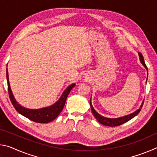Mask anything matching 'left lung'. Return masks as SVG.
Here are the masks:
<instances>
[{
	"label": "left lung",
	"instance_id": "obj_1",
	"mask_svg": "<svg viewBox=\"0 0 157 157\" xmlns=\"http://www.w3.org/2000/svg\"><path fill=\"white\" fill-rule=\"evenodd\" d=\"M138 54H139L140 63H142L143 66H144V67L145 68L146 70H147V77H148V69H147V66L145 65L144 58H143V56L140 52H138ZM147 79H146V82H147ZM143 102H144V100L143 101L142 104H141V105L140 106L139 109H137L136 111H134V112L132 113L128 114V115H126V116H122V117H119V118H107V117L102 116V115H100V114L98 113L97 111L94 109V108L93 107V105H92V103H91V100H90V106H91V109L93 114H94L95 118L97 119L98 121L100 123H101L102 124H104V125H106V126L116 127V126H119L122 124L126 123V122L130 121L131 119L134 118V117L136 116L137 114L140 112V111L141 110V108L143 107Z\"/></svg>",
	"mask_w": 157,
	"mask_h": 157
}]
</instances>
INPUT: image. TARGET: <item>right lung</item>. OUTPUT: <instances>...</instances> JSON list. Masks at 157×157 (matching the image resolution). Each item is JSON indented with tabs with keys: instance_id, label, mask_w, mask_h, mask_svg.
<instances>
[{
	"instance_id": "add662e5",
	"label": "right lung",
	"mask_w": 157,
	"mask_h": 157,
	"mask_svg": "<svg viewBox=\"0 0 157 157\" xmlns=\"http://www.w3.org/2000/svg\"><path fill=\"white\" fill-rule=\"evenodd\" d=\"M6 75L7 86H8L9 96L15 109L22 116L26 117V118H28L31 121L39 123H50V122L55 120L59 116V114L61 113V111H62L63 107H64L66 98H67L69 93L71 92L73 87L75 86V83L69 85L67 88L65 89V91L63 92V94L61 95L59 99L53 105L49 106V107L36 109H28L24 107H22L20 104H18V102H17L14 95L12 94L11 87H10L7 68L6 70Z\"/></svg>"
}]
</instances>
